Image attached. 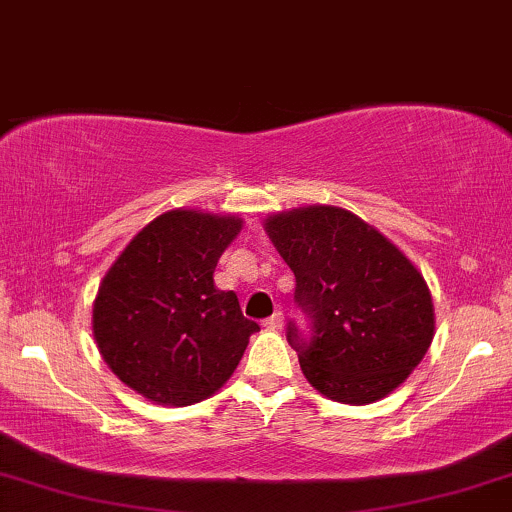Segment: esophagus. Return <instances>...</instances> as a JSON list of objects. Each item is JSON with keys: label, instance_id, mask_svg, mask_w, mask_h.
<instances>
[{"label": "esophagus", "instance_id": "obj_1", "mask_svg": "<svg viewBox=\"0 0 512 512\" xmlns=\"http://www.w3.org/2000/svg\"><path fill=\"white\" fill-rule=\"evenodd\" d=\"M282 325H285V315L282 313H275V315H270L268 320H263V327H266V330H273V332L282 330Z\"/></svg>", "mask_w": 512, "mask_h": 512}]
</instances>
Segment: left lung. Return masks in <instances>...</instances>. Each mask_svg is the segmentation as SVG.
Segmentation results:
<instances>
[{"instance_id":"obj_1","label":"left lung","mask_w":512,"mask_h":512,"mask_svg":"<svg viewBox=\"0 0 512 512\" xmlns=\"http://www.w3.org/2000/svg\"><path fill=\"white\" fill-rule=\"evenodd\" d=\"M296 277L294 299L313 325L287 339L313 389L368 406L408 380L434 339L430 287L377 227L339 206H301L263 220Z\"/></svg>"}]
</instances>
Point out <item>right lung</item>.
<instances>
[{"mask_svg": "<svg viewBox=\"0 0 512 512\" xmlns=\"http://www.w3.org/2000/svg\"><path fill=\"white\" fill-rule=\"evenodd\" d=\"M244 220L173 208L144 225L106 270L92 332L113 375L159 406H192L230 380L261 330L213 282Z\"/></svg>", "mask_w": 512, "mask_h": 512, "instance_id": "obj_1", "label": "right lung"}]
</instances>
